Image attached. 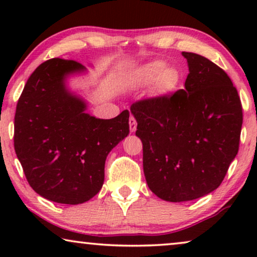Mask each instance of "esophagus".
Listing matches in <instances>:
<instances>
[{
    "mask_svg": "<svg viewBox=\"0 0 257 257\" xmlns=\"http://www.w3.org/2000/svg\"><path fill=\"white\" fill-rule=\"evenodd\" d=\"M128 124H130V131L135 132L136 130H137V120H136V118L133 117V115H131V117H130Z\"/></svg>",
    "mask_w": 257,
    "mask_h": 257,
    "instance_id": "obj_1",
    "label": "esophagus"
}]
</instances>
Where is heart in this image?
<instances>
[{
    "label": "heart",
    "mask_w": 257,
    "mask_h": 257,
    "mask_svg": "<svg viewBox=\"0 0 257 257\" xmlns=\"http://www.w3.org/2000/svg\"><path fill=\"white\" fill-rule=\"evenodd\" d=\"M137 80L142 84H150L156 80V86L159 92H168L179 82L178 71L167 68L164 61H153L143 65L136 73Z\"/></svg>",
    "instance_id": "obj_1"
}]
</instances>
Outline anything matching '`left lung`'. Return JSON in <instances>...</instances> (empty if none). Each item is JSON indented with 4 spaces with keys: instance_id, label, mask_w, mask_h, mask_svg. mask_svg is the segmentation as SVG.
Listing matches in <instances>:
<instances>
[{
    "instance_id": "left-lung-1",
    "label": "left lung",
    "mask_w": 257,
    "mask_h": 257,
    "mask_svg": "<svg viewBox=\"0 0 257 257\" xmlns=\"http://www.w3.org/2000/svg\"><path fill=\"white\" fill-rule=\"evenodd\" d=\"M182 56L189 70L185 89L131 105L147 185L170 202L191 201L219 187L237 154L243 120L229 76L203 56Z\"/></svg>"
}]
</instances>
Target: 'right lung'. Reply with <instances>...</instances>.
Masks as SVG:
<instances>
[{
    "instance_id": "1",
    "label": "right lung",
    "mask_w": 257,
    "mask_h": 257,
    "mask_svg": "<svg viewBox=\"0 0 257 257\" xmlns=\"http://www.w3.org/2000/svg\"><path fill=\"white\" fill-rule=\"evenodd\" d=\"M84 70L72 59L38 65L17 101L14 122V147L31 188L66 205L100 191L107 154L130 132L127 110L112 119L94 118L66 90L65 77Z\"/></svg>"
}]
</instances>
